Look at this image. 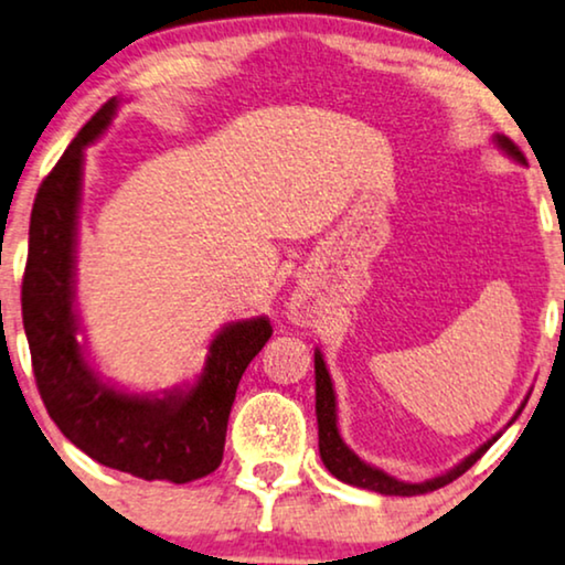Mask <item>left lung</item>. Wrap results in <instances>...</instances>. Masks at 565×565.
Segmentation results:
<instances>
[{
    "instance_id": "1",
    "label": "left lung",
    "mask_w": 565,
    "mask_h": 565,
    "mask_svg": "<svg viewBox=\"0 0 565 565\" xmlns=\"http://www.w3.org/2000/svg\"><path fill=\"white\" fill-rule=\"evenodd\" d=\"M495 141H499V147L503 149V152L514 157L516 162H524L522 149H519L509 137H495ZM315 411H318V428H320V434H318L320 436V457H322V462H326V468L333 472L338 480H343V483L366 488V491H377L385 495H418V493L436 491V488H445L447 483H452V480L460 478L462 472H468L472 465H476L480 457L488 452V447L499 439V436H495V439H491L488 445L480 447L478 452H472L468 460L457 465L455 470H449L447 476L426 480V483H403V480L390 478L382 470L370 468V465L361 462L359 457L343 445L341 434H338V426H335L333 382H330V374L326 370V361H322L320 351L315 353Z\"/></svg>"
}]
</instances>
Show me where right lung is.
Returning a JSON list of instances; mask_svg holds the SVG:
<instances>
[{
  "label": "right lung",
  "mask_w": 565,
  "mask_h": 565,
  "mask_svg": "<svg viewBox=\"0 0 565 565\" xmlns=\"http://www.w3.org/2000/svg\"><path fill=\"white\" fill-rule=\"evenodd\" d=\"M113 110L116 97L87 120L38 188L22 274V326L38 393L74 447L134 478L191 483L220 468L237 385L274 328L266 318L224 328L209 345L206 370L195 387L162 401L118 393L95 380L82 356L72 310L74 235L82 154L110 124Z\"/></svg>",
  "instance_id": "1"
}]
</instances>
